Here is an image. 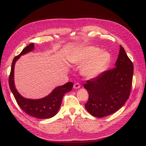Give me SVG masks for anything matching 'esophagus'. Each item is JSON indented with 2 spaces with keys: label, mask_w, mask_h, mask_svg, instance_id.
<instances>
[{
  "label": "esophagus",
  "mask_w": 146,
  "mask_h": 146,
  "mask_svg": "<svg viewBox=\"0 0 146 146\" xmlns=\"http://www.w3.org/2000/svg\"><path fill=\"white\" fill-rule=\"evenodd\" d=\"M73 88L74 89H79L80 88V85L78 83H75L73 85Z\"/></svg>",
  "instance_id": "1"
}]
</instances>
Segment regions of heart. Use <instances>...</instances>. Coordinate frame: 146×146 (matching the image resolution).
I'll use <instances>...</instances> for the list:
<instances>
[{"label": "heart", "instance_id": "obj_1", "mask_svg": "<svg viewBox=\"0 0 146 146\" xmlns=\"http://www.w3.org/2000/svg\"><path fill=\"white\" fill-rule=\"evenodd\" d=\"M109 53L94 46L77 49L70 57L72 64L82 66L81 73L88 79L96 77L108 67L110 63Z\"/></svg>", "mask_w": 146, "mask_h": 146}]
</instances>
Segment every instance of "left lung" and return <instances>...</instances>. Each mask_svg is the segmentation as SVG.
<instances>
[{
  "label": "left lung",
  "instance_id": "1",
  "mask_svg": "<svg viewBox=\"0 0 146 146\" xmlns=\"http://www.w3.org/2000/svg\"><path fill=\"white\" fill-rule=\"evenodd\" d=\"M115 67L106 70L83 85L89 94L85 106L94 117L101 118L118 111L131 90L134 66L120 45Z\"/></svg>",
  "mask_w": 146,
  "mask_h": 146
}]
</instances>
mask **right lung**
Returning a JSON list of instances; mask_svg holds the SVG:
<instances>
[{"label": "right lung", "instance_id": "1", "mask_svg": "<svg viewBox=\"0 0 146 146\" xmlns=\"http://www.w3.org/2000/svg\"><path fill=\"white\" fill-rule=\"evenodd\" d=\"M34 49V44L31 43L23 49L19 54L15 57L11 66L9 77V85L17 102L20 108L29 115L39 118H50L57 114L64 94L72 89L73 83L67 82L64 85L56 88L48 96L40 99H26L22 96L15 88L14 84V67L17 60L22 56Z\"/></svg>", "mask_w": 146, "mask_h": 146}]
</instances>
